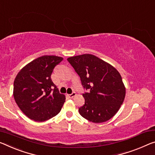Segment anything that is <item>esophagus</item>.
<instances>
[{
    "mask_svg": "<svg viewBox=\"0 0 155 155\" xmlns=\"http://www.w3.org/2000/svg\"><path fill=\"white\" fill-rule=\"evenodd\" d=\"M75 96H76V94H75V92H73L72 94H69V95H68V97H69L70 98H72V97H75Z\"/></svg>",
    "mask_w": 155,
    "mask_h": 155,
    "instance_id": "1",
    "label": "esophagus"
}]
</instances>
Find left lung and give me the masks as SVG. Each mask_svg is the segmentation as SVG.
<instances>
[{"label":"left lung","instance_id":"obj_1","mask_svg":"<svg viewBox=\"0 0 155 155\" xmlns=\"http://www.w3.org/2000/svg\"><path fill=\"white\" fill-rule=\"evenodd\" d=\"M89 92L82 94L85 103L79 108L83 118L95 123L107 121L118 112L125 97V87L118 71L91 54L67 59Z\"/></svg>","mask_w":155,"mask_h":155}]
</instances>
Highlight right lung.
Here are the masks:
<instances>
[{
  "label": "right lung",
  "mask_w": 155,
  "mask_h": 155,
  "mask_svg": "<svg viewBox=\"0 0 155 155\" xmlns=\"http://www.w3.org/2000/svg\"><path fill=\"white\" fill-rule=\"evenodd\" d=\"M63 60L61 57H39L22 68L14 82L13 96L25 115L37 122L55 116L65 102L51 80L54 68Z\"/></svg>",
  "instance_id": "obj_1"
}]
</instances>
